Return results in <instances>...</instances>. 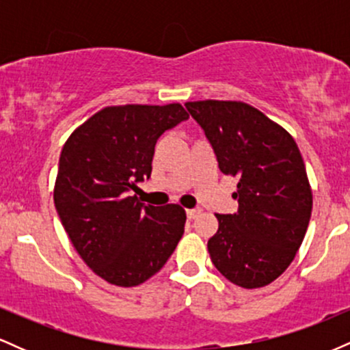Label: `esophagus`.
<instances>
[{"instance_id":"esophagus-1","label":"esophagus","mask_w":350,"mask_h":350,"mask_svg":"<svg viewBox=\"0 0 350 350\" xmlns=\"http://www.w3.org/2000/svg\"><path fill=\"white\" fill-rule=\"evenodd\" d=\"M186 214H187V219L192 220V219H196V217L200 214V208H187Z\"/></svg>"}]
</instances>
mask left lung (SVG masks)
Here are the masks:
<instances>
[{
	"mask_svg": "<svg viewBox=\"0 0 350 350\" xmlns=\"http://www.w3.org/2000/svg\"><path fill=\"white\" fill-rule=\"evenodd\" d=\"M224 174L239 179L235 214H215L212 263L237 286L270 284L290 267L306 235L312 191L298 144L267 115L239 100L186 102Z\"/></svg>",
	"mask_w": 350,
	"mask_h": 350,
	"instance_id": "8db88e82",
	"label": "left lung"
}]
</instances>
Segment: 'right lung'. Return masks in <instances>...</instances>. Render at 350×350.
Segmentation results:
<instances>
[{"label":"right lung","mask_w":350,"mask_h":350,"mask_svg":"<svg viewBox=\"0 0 350 350\" xmlns=\"http://www.w3.org/2000/svg\"><path fill=\"white\" fill-rule=\"evenodd\" d=\"M189 113L180 103L105 107L64 144L54 204L75 252L115 286H138L156 275L184 234L179 204L154 207L131 196L151 176L154 146Z\"/></svg>","instance_id":"1"}]
</instances>
